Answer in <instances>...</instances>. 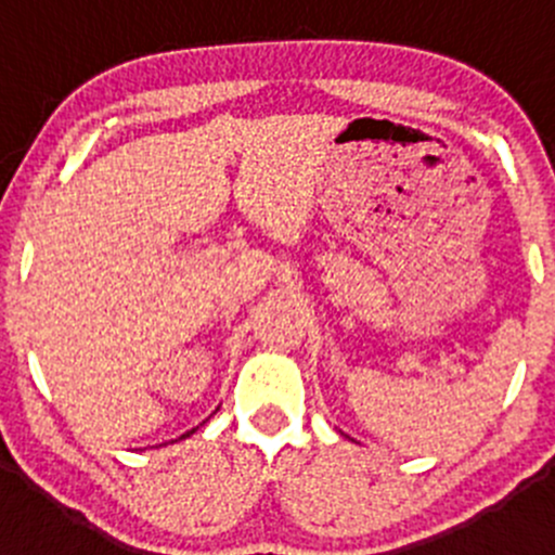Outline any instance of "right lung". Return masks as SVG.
<instances>
[{
    "mask_svg": "<svg viewBox=\"0 0 555 555\" xmlns=\"http://www.w3.org/2000/svg\"><path fill=\"white\" fill-rule=\"evenodd\" d=\"M195 429H198V427H195ZM195 429H190V433H184V435H182V438H179V440H184V438H190V435H193V433H195Z\"/></svg>",
    "mask_w": 555,
    "mask_h": 555,
    "instance_id": "obj_1",
    "label": "right lung"
}]
</instances>
